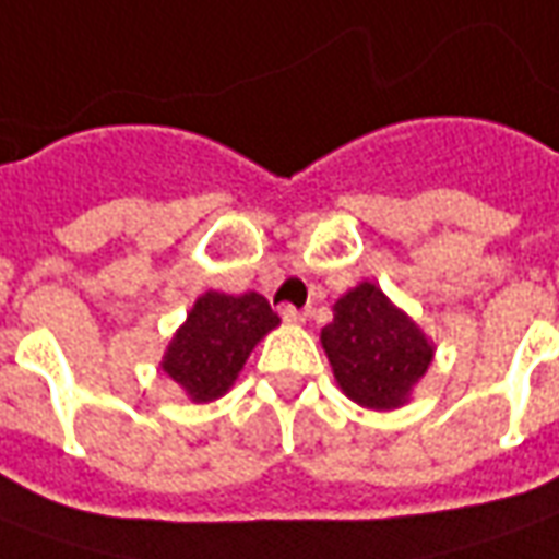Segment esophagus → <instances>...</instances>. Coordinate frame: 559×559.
I'll list each match as a JSON object with an SVG mask.
<instances>
[{
    "mask_svg": "<svg viewBox=\"0 0 559 559\" xmlns=\"http://www.w3.org/2000/svg\"><path fill=\"white\" fill-rule=\"evenodd\" d=\"M281 320H284V323H306V314H302L299 308L284 306L281 308Z\"/></svg>",
    "mask_w": 559,
    "mask_h": 559,
    "instance_id": "1",
    "label": "esophagus"
}]
</instances>
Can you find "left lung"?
I'll use <instances>...</instances> for the list:
<instances>
[{"label": "left lung", "instance_id": "8db88e82", "mask_svg": "<svg viewBox=\"0 0 559 559\" xmlns=\"http://www.w3.org/2000/svg\"><path fill=\"white\" fill-rule=\"evenodd\" d=\"M335 381L362 408L390 412L408 402L436 347L402 308L369 281L347 290L320 330Z\"/></svg>", "mask_w": 559, "mask_h": 559}]
</instances>
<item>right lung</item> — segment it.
I'll list each match as a JSON object with an SVG mask.
<instances>
[{"label":"right lung","mask_w":559,"mask_h":559,"mask_svg":"<svg viewBox=\"0 0 559 559\" xmlns=\"http://www.w3.org/2000/svg\"><path fill=\"white\" fill-rule=\"evenodd\" d=\"M281 323L260 293L209 290L171 335L159 369L193 402H212L236 384L257 342Z\"/></svg>","instance_id":"1"}]
</instances>
